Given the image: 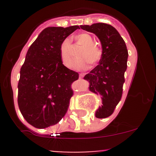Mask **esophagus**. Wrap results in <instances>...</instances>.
<instances>
[{
  "label": "esophagus",
  "mask_w": 156,
  "mask_h": 156,
  "mask_svg": "<svg viewBox=\"0 0 156 156\" xmlns=\"http://www.w3.org/2000/svg\"><path fill=\"white\" fill-rule=\"evenodd\" d=\"M84 76V74H83V73L79 74V78H82Z\"/></svg>",
  "instance_id": "1"
}]
</instances>
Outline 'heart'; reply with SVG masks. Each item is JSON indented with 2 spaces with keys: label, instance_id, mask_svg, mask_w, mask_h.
<instances>
[{
  "label": "heart",
  "instance_id": "1",
  "mask_svg": "<svg viewBox=\"0 0 156 156\" xmlns=\"http://www.w3.org/2000/svg\"><path fill=\"white\" fill-rule=\"evenodd\" d=\"M75 44L81 48L77 51V59L73 63L74 68L83 69L87 67V63L94 66L98 63L103 56V50L99 45L94 43L92 36L88 33H80L74 37ZM59 56L62 63L67 68L72 65L73 51L72 44L69 38L62 41L59 45Z\"/></svg>",
  "mask_w": 156,
  "mask_h": 156
}]
</instances>
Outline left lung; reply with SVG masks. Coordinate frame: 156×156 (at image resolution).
Listing matches in <instances>:
<instances>
[{"label":"left lung","mask_w":156,"mask_h":156,"mask_svg":"<svg viewBox=\"0 0 156 156\" xmlns=\"http://www.w3.org/2000/svg\"><path fill=\"white\" fill-rule=\"evenodd\" d=\"M80 27L95 34L101 42L102 59L84 78L90 82V90L102 96L103 106L97 110L96 117L105 119L114 112L122 99L128 52L125 41L111 25L95 23Z\"/></svg>","instance_id":"8db88e82"}]
</instances>
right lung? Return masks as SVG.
<instances>
[{
  "label": "right lung",
  "mask_w": 156,
  "mask_h": 156,
  "mask_svg": "<svg viewBox=\"0 0 156 156\" xmlns=\"http://www.w3.org/2000/svg\"><path fill=\"white\" fill-rule=\"evenodd\" d=\"M78 26L48 27L30 46L20 69L18 105L24 119L34 127L57 124L66 114L78 72L66 67L59 45Z\"/></svg>",
  "instance_id": "obj_1"
}]
</instances>
